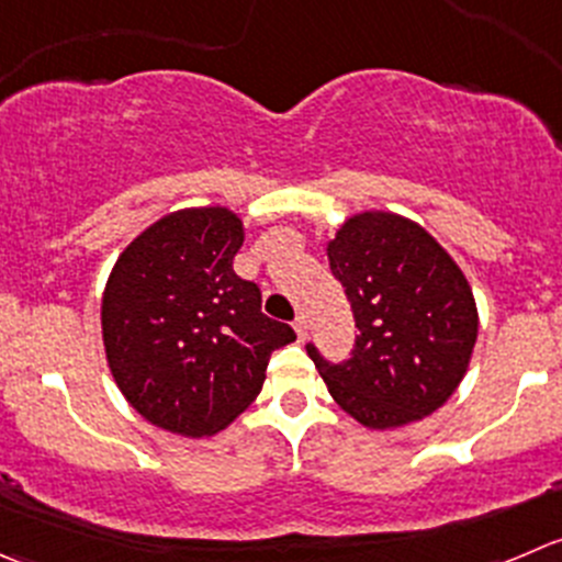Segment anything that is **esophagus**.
I'll return each instance as SVG.
<instances>
[{
	"mask_svg": "<svg viewBox=\"0 0 562 562\" xmlns=\"http://www.w3.org/2000/svg\"><path fill=\"white\" fill-rule=\"evenodd\" d=\"M293 329H296L299 340H304V337H307V318H304V315H296V321H293Z\"/></svg>",
	"mask_w": 562,
	"mask_h": 562,
	"instance_id": "1",
	"label": "esophagus"
}]
</instances>
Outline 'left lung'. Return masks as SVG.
<instances>
[{"label":"left lung","instance_id":"left-lung-1","mask_svg":"<svg viewBox=\"0 0 562 562\" xmlns=\"http://www.w3.org/2000/svg\"><path fill=\"white\" fill-rule=\"evenodd\" d=\"M326 255L359 331L342 362L307 342L337 406L379 431L437 412L464 379L477 340L464 271L423 227L384 211L351 216Z\"/></svg>","mask_w":562,"mask_h":562}]
</instances>
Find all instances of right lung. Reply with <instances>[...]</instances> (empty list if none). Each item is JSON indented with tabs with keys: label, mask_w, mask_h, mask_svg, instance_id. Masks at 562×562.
Returning a JSON list of instances; mask_svg holds the SVG:
<instances>
[{
	"label": "right lung",
	"mask_w": 562,
	"mask_h": 562,
	"mask_svg": "<svg viewBox=\"0 0 562 562\" xmlns=\"http://www.w3.org/2000/svg\"><path fill=\"white\" fill-rule=\"evenodd\" d=\"M241 244L233 211H176L136 236L109 274V370L125 401L165 431H222L258 397L271 351L296 340L260 313V288L233 271Z\"/></svg>",
	"instance_id": "right-lung-1"
}]
</instances>
